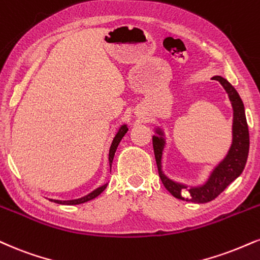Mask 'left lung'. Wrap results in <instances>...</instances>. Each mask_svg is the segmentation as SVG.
Listing matches in <instances>:
<instances>
[{
	"label": "left lung",
	"mask_w": 260,
	"mask_h": 260,
	"mask_svg": "<svg viewBox=\"0 0 260 260\" xmlns=\"http://www.w3.org/2000/svg\"><path fill=\"white\" fill-rule=\"evenodd\" d=\"M214 80L219 81L224 89L226 90L228 95L233 105L234 110V120H233V143L228 151V155L225 156L224 160L219 162V165L214 168L211 176L203 185L191 186L187 189L184 184L177 183V181L171 180L167 178L162 172V152L165 148V138L164 132L160 128L156 129V133L160 137H152V146H154L156 165H157L158 176L161 178L162 184L166 189L170 191L174 198L179 200H185V201L196 202V203H206L212 201L220 195L221 192L226 189L228 185H230L237 177L242 173L245 168L247 157H248L249 151V133H248V124H247L246 115H245V106H243L242 100H241L237 90L231 86L230 82H228L224 77L214 76ZM184 191H187L184 194Z\"/></svg>",
	"instance_id": "obj_1"
}]
</instances>
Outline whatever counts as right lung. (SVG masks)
Segmentation results:
<instances>
[{
    "label": "right lung",
    "mask_w": 260,
    "mask_h": 260,
    "mask_svg": "<svg viewBox=\"0 0 260 260\" xmlns=\"http://www.w3.org/2000/svg\"><path fill=\"white\" fill-rule=\"evenodd\" d=\"M128 128L126 124H123V126L120 127V129H118V132L116 133V136H115L114 140H112L111 143V146H110V150H109V165H110V171H111V164H112V160H114V156H115V152H116V149L118 146V144H120L121 139L123 138L124 134L127 133ZM106 186H108V184H104V185L96 187L95 190H93L92 192H89L88 195L83 196V198L81 199H76V200H69V201H60V200H51V201L55 202V203H59V205H69V206H73V205H81V203H84L87 201H90V200L95 199L96 196H99L100 193H102L104 190L106 189Z\"/></svg>",
    "instance_id": "1"
}]
</instances>
